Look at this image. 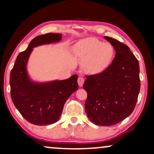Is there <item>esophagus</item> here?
<instances>
[{
	"label": "esophagus",
	"mask_w": 154,
	"mask_h": 154,
	"mask_svg": "<svg viewBox=\"0 0 154 154\" xmlns=\"http://www.w3.org/2000/svg\"><path fill=\"white\" fill-rule=\"evenodd\" d=\"M77 82H78V84H79V86H82L84 82V78L83 77H78Z\"/></svg>",
	"instance_id": "34e87169"
}]
</instances>
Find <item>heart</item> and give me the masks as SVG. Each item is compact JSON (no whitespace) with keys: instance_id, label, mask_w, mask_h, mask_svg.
I'll use <instances>...</instances> for the list:
<instances>
[{"instance_id":"obj_1","label":"heart","mask_w":154,"mask_h":154,"mask_svg":"<svg viewBox=\"0 0 154 154\" xmlns=\"http://www.w3.org/2000/svg\"><path fill=\"white\" fill-rule=\"evenodd\" d=\"M73 53L83 60L82 66L85 72L96 74L105 70L111 63L114 51L111 44L95 38L80 40L73 47Z\"/></svg>"}]
</instances>
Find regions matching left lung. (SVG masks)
I'll return each mask as SVG.
<instances>
[{
	"label": "left lung",
	"instance_id": "8db88e82",
	"mask_svg": "<svg viewBox=\"0 0 154 154\" xmlns=\"http://www.w3.org/2000/svg\"><path fill=\"white\" fill-rule=\"evenodd\" d=\"M116 51L103 72L86 76L85 110L96 125L109 126L128 117L135 109L140 90L139 62L126 45L104 37Z\"/></svg>",
	"mask_w": 154,
	"mask_h": 154
}]
</instances>
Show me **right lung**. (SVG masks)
I'll return each mask as SVG.
<instances>
[{
	"label": "right lung",
	"instance_id": "add662e5",
	"mask_svg": "<svg viewBox=\"0 0 154 154\" xmlns=\"http://www.w3.org/2000/svg\"><path fill=\"white\" fill-rule=\"evenodd\" d=\"M61 38V34L51 33L35 37L28 48L17 56L10 72V95L13 103L23 117L35 125L56 122L66 101L79 88L77 75L65 80L46 83L32 82L28 75V59L34 47L59 42Z\"/></svg>",
	"mask_w": 154,
	"mask_h": 154
}]
</instances>
